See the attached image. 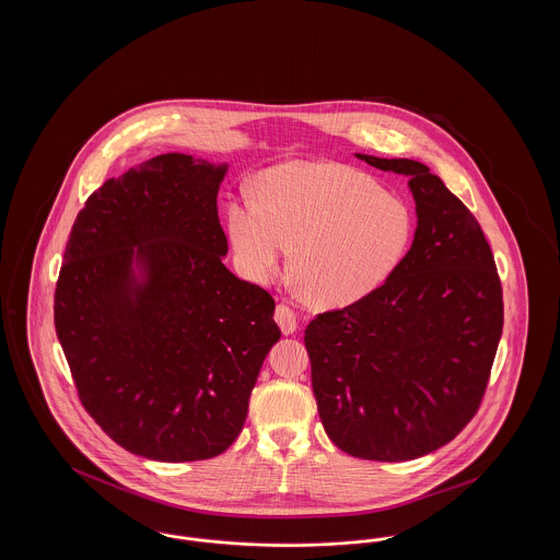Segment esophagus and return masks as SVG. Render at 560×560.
<instances>
[{
	"mask_svg": "<svg viewBox=\"0 0 560 560\" xmlns=\"http://www.w3.org/2000/svg\"><path fill=\"white\" fill-rule=\"evenodd\" d=\"M275 320H277V325L281 327V331H283L285 336L293 334L295 327H298L295 313H293L288 304H277V308H275Z\"/></svg>",
	"mask_w": 560,
	"mask_h": 560,
	"instance_id": "obj_1",
	"label": "esophagus"
}]
</instances>
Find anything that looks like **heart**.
Segmentation results:
<instances>
[{
    "instance_id": "obj_1",
    "label": "heart",
    "mask_w": 560,
    "mask_h": 560,
    "mask_svg": "<svg viewBox=\"0 0 560 560\" xmlns=\"http://www.w3.org/2000/svg\"><path fill=\"white\" fill-rule=\"evenodd\" d=\"M243 275L256 283L293 270L320 306H347L375 292L399 267L413 235L409 208L368 174L331 161H292L268 170L260 199L226 210Z\"/></svg>"
}]
</instances>
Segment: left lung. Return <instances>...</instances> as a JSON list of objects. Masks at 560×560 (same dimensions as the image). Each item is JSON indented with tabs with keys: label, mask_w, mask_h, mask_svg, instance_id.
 Instances as JSON below:
<instances>
[{
	"label": "left lung",
	"mask_w": 560,
	"mask_h": 560,
	"mask_svg": "<svg viewBox=\"0 0 560 560\" xmlns=\"http://www.w3.org/2000/svg\"><path fill=\"white\" fill-rule=\"evenodd\" d=\"M357 158L409 178L418 229L375 292L308 323L313 393L342 452L416 459L479 411L504 327L502 281L479 220L424 163Z\"/></svg>",
	"instance_id": "left-lung-1"
}]
</instances>
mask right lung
I'll return each instance as SVG.
<instances>
[{"mask_svg":"<svg viewBox=\"0 0 560 560\" xmlns=\"http://www.w3.org/2000/svg\"><path fill=\"white\" fill-rule=\"evenodd\" d=\"M224 174L226 165L158 155L92 192L69 235L56 336L81 405L133 455L226 452L281 338L272 295L222 265Z\"/></svg>","mask_w":560,"mask_h":560,"instance_id":"add662e5","label":"right lung"}]
</instances>
